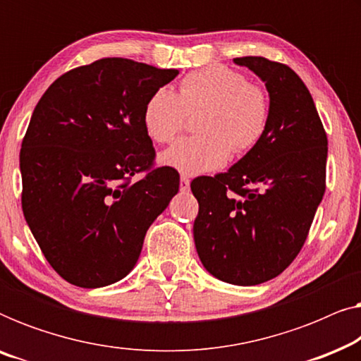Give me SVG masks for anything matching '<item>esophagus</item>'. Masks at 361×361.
Returning <instances> with one entry per match:
<instances>
[{"label": "esophagus", "instance_id": "obj_1", "mask_svg": "<svg viewBox=\"0 0 361 361\" xmlns=\"http://www.w3.org/2000/svg\"><path fill=\"white\" fill-rule=\"evenodd\" d=\"M189 187H190V180H189V177L180 176V190H182V192L189 190Z\"/></svg>", "mask_w": 361, "mask_h": 361}]
</instances>
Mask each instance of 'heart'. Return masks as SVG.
<instances>
[{"mask_svg": "<svg viewBox=\"0 0 361 361\" xmlns=\"http://www.w3.org/2000/svg\"><path fill=\"white\" fill-rule=\"evenodd\" d=\"M199 113L200 135L182 137L161 156L166 166L187 176L220 169L230 152L243 156L255 149L268 131L271 102L264 88L241 72L212 66L187 73L177 93L157 88L142 108V126L152 141L164 145Z\"/></svg>", "mask_w": 361, "mask_h": 361, "instance_id": "obj_1", "label": "heart"}]
</instances>
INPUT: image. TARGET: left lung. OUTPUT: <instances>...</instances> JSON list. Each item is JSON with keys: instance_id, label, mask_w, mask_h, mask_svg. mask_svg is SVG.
<instances>
[{"instance_id": "8db88e82", "label": "left lung", "mask_w": 361, "mask_h": 361, "mask_svg": "<svg viewBox=\"0 0 361 361\" xmlns=\"http://www.w3.org/2000/svg\"><path fill=\"white\" fill-rule=\"evenodd\" d=\"M269 92L271 120L259 145L228 172L197 177L194 240L210 274L236 286L276 278L295 259L325 192L327 135L312 95L286 63L236 57Z\"/></svg>"}]
</instances>
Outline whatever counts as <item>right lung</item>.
<instances>
[{
    "mask_svg": "<svg viewBox=\"0 0 361 361\" xmlns=\"http://www.w3.org/2000/svg\"><path fill=\"white\" fill-rule=\"evenodd\" d=\"M177 73L98 59L59 77L34 108L19 154L23 214L67 283L93 289L125 278L179 190V172L154 164L142 126L146 100Z\"/></svg>",
    "mask_w": 361,
    "mask_h": 361,
    "instance_id": "1",
    "label": "right lung"
}]
</instances>
